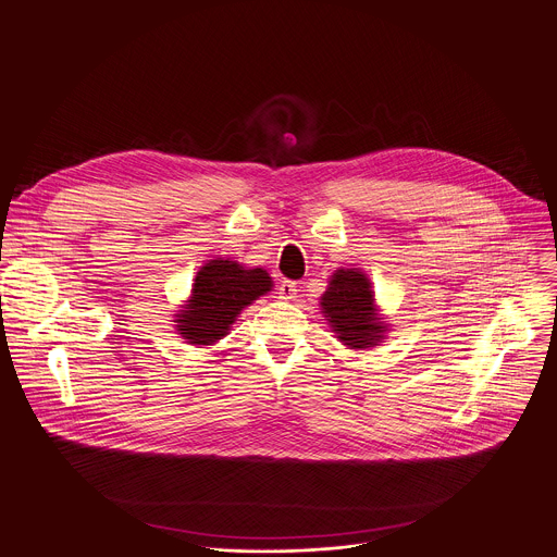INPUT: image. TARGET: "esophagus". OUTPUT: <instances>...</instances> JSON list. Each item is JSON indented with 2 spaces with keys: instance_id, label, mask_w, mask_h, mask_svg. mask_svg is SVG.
<instances>
[{
  "instance_id": "esophagus-1",
  "label": "esophagus",
  "mask_w": 557,
  "mask_h": 557,
  "mask_svg": "<svg viewBox=\"0 0 557 557\" xmlns=\"http://www.w3.org/2000/svg\"><path fill=\"white\" fill-rule=\"evenodd\" d=\"M277 295L284 301H293L297 297V284L290 280H282V284L277 286Z\"/></svg>"
}]
</instances>
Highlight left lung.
<instances>
[{"mask_svg": "<svg viewBox=\"0 0 557 557\" xmlns=\"http://www.w3.org/2000/svg\"><path fill=\"white\" fill-rule=\"evenodd\" d=\"M321 312L336 338L349 349L374 347L385 338L387 325L376 312L374 290L358 269H338L332 273L327 290L321 297Z\"/></svg>", "mask_w": 557, "mask_h": 557, "instance_id": "obj_1", "label": "left lung"}]
</instances>
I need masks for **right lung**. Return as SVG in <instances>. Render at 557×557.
Instances as JSON below:
<instances>
[{
    "mask_svg": "<svg viewBox=\"0 0 557 557\" xmlns=\"http://www.w3.org/2000/svg\"><path fill=\"white\" fill-rule=\"evenodd\" d=\"M273 288L264 269H245L234 260H210L195 277L193 295L174 323L190 345H214L230 334L232 323L258 297Z\"/></svg>",
    "mask_w": 557,
    "mask_h": 557,
    "instance_id": "obj_1",
    "label": "right lung"
}]
</instances>
